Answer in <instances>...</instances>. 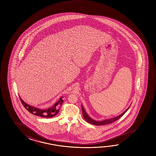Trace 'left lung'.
Segmentation results:
<instances>
[{
	"label": "left lung",
	"instance_id": "1",
	"mask_svg": "<svg viewBox=\"0 0 156 156\" xmlns=\"http://www.w3.org/2000/svg\"><path fill=\"white\" fill-rule=\"evenodd\" d=\"M130 105L128 107V109H126L123 113H122L121 114H120L119 115L115 116V117H113V118H109V119H104L103 120H102V121H97V120H94V119H92V118H91L90 116L88 115V114L87 113V112L85 111V108H84L83 106L82 105H81V108H82L83 116L84 119H85V120H86V122H89V123H90L91 124L98 126V125L109 124H111V123H112V122H115L118 119H119L120 117H122V116L128 111V109L130 108Z\"/></svg>",
	"mask_w": 156,
	"mask_h": 156
}]
</instances>
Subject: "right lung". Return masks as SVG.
Instances as JSON below:
<instances>
[{"mask_svg": "<svg viewBox=\"0 0 156 156\" xmlns=\"http://www.w3.org/2000/svg\"><path fill=\"white\" fill-rule=\"evenodd\" d=\"M19 97L21 101L23 103V105L30 113L37 116H41V117H44L47 118L55 116L57 114L59 113L60 108L63 102V100L62 99L63 97H62L60 98L58 102L54 104V105H53L51 108L46 109H42L37 108V107H35L27 104L23 101V99H21L20 96Z\"/></svg>", "mask_w": 156, "mask_h": 156, "instance_id": "right-lung-1", "label": "right lung"}]
</instances>
